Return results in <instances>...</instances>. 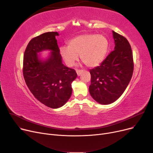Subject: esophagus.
Listing matches in <instances>:
<instances>
[{
    "label": "esophagus",
    "instance_id": "esophagus-1",
    "mask_svg": "<svg viewBox=\"0 0 153 153\" xmlns=\"http://www.w3.org/2000/svg\"><path fill=\"white\" fill-rule=\"evenodd\" d=\"M81 72H82L81 70H76V73H77V74L78 76H79L80 75H81Z\"/></svg>",
    "mask_w": 153,
    "mask_h": 153
}]
</instances>
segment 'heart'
I'll use <instances>...</instances> for the list:
<instances>
[{"instance_id": "heart-1", "label": "heart", "mask_w": 153, "mask_h": 153, "mask_svg": "<svg viewBox=\"0 0 153 153\" xmlns=\"http://www.w3.org/2000/svg\"><path fill=\"white\" fill-rule=\"evenodd\" d=\"M109 48L108 38L103 35L85 33L76 36L68 42V46H62L59 53L64 62L72 66L79 55L87 67L99 66L105 59Z\"/></svg>"}]
</instances>
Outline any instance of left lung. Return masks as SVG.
Listing matches in <instances>:
<instances>
[{"mask_svg":"<svg viewBox=\"0 0 153 153\" xmlns=\"http://www.w3.org/2000/svg\"><path fill=\"white\" fill-rule=\"evenodd\" d=\"M114 51H111L99 66L90 70L91 84L89 93L102 105H108L121 96L133 72V53L130 45L123 36L112 31Z\"/></svg>","mask_w":153,"mask_h":153,"instance_id":"8db88e82","label":"left lung"}]
</instances>
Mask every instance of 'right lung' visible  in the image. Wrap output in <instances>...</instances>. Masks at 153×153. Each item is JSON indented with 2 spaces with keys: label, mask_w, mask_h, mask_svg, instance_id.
Instances as JSON below:
<instances>
[{
  "label": "right lung",
  "mask_w": 153,
  "mask_h": 153,
  "mask_svg": "<svg viewBox=\"0 0 153 153\" xmlns=\"http://www.w3.org/2000/svg\"><path fill=\"white\" fill-rule=\"evenodd\" d=\"M56 36L58 32H47L31 39L23 57V73L28 89L38 100L51 108L68 102L71 84L77 76L74 69L62 64ZM44 51H51L45 59L39 54Z\"/></svg>",
  "instance_id": "obj_1"
}]
</instances>
